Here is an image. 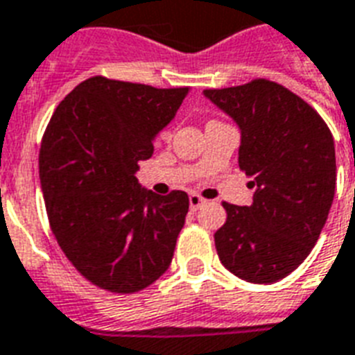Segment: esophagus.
Returning <instances> with one entry per match:
<instances>
[{"instance_id": "34e87169", "label": "esophagus", "mask_w": 355, "mask_h": 355, "mask_svg": "<svg viewBox=\"0 0 355 355\" xmlns=\"http://www.w3.org/2000/svg\"><path fill=\"white\" fill-rule=\"evenodd\" d=\"M206 200L200 197V195L197 193H189V208L193 211H197L200 208V206H205Z\"/></svg>"}]
</instances>
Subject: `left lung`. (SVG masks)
Here are the masks:
<instances>
[{
    "mask_svg": "<svg viewBox=\"0 0 355 355\" xmlns=\"http://www.w3.org/2000/svg\"><path fill=\"white\" fill-rule=\"evenodd\" d=\"M241 134L237 162L252 178V205L225 202L216 232L221 263L250 284L286 278L308 258L336 193V147L330 128L284 86L258 79L205 90Z\"/></svg>",
    "mask_w": 355,
    "mask_h": 355,
    "instance_id": "left-lung-1",
    "label": "left lung"
}]
</instances>
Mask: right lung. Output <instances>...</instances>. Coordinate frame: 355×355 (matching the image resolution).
I'll use <instances>...</instances> for the list:
<instances>
[{"label": "right lung", "mask_w": 355, "mask_h": 355, "mask_svg": "<svg viewBox=\"0 0 355 355\" xmlns=\"http://www.w3.org/2000/svg\"><path fill=\"white\" fill-rule=\"evenodd\" d=\"M186 94L92 77L49 119L38 156L49 225L75 269L103 289L141 291L171 265L188 193L156 195L136 171Z\"/></svg>", "instance_id": "1"}]
</instances>
